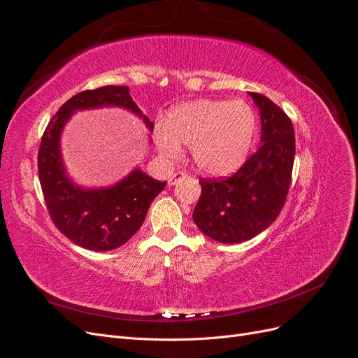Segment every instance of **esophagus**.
Listing matches in <instances>:
<instances>
[{
    "label": "esophagus",
    "instance_id": "1",
    "mask_svg": "<svg viewBox=\"0 0 358 358\" xmlns=\"http://www.w3.org/2000/svg\"><path fill=\"white\" fill-rule=\"evenodd\" d=\"M185 178H188L185 171H178V173H173V175H171V176H170V179H169V187L176 185V183H178L179 180L185 179Z\"/></svg>",
    "mask_w": 358,
    "mask_h": 358
}]
</instances>
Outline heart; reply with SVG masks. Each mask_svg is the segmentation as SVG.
Listing matches in <instances>:
<instances>
[{
  "instance_id": "heart-1",
  "label": "heart",
  "mask_w": 358,
  "mask_h": 358,
  "mask_svg": "<svg viewBox=\"0 0 358 358\" xmlns=\"http://www.w3.org/2000/svg\"><path fill=\"white\" fill-rule=\"evenodd\" d=\"M257 134V115L242 100H194L171 107L154 131L159 154L176 159L189 148L192 164L206 176L225 178L246 162Z\"/></svg>"
}]
</instances>
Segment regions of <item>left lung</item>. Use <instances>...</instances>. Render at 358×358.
Here are the masks:
<instances>
[{"label":"left lung","instance_id":"obj_1","mask_svg":"<svg viewBox=\"0 0 358 358\" xmlns=\"http://www.w3.org/2000/svg\"><path fill=\"white\" fill-rule=\"evenodd\" d=\"M262 119V146L221 180L200 179L201 196L192 213L199 230L221 243H241L264 231L282 210L296 155L289 117L267 96L249 92Z\"/></svg>","mask_w":358,"mask_h":358}]
</instances>
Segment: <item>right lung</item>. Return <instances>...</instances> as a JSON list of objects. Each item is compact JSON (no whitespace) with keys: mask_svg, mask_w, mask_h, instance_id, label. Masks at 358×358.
<instances>
[{"mask_svg":"<svg viewBox=\"0 0 358 358\" xmlns=\"http://www.w3.org/2000/svg\"><path fill=\"white\" fill-rule=\"evenodd\" d=\"M121 107L142 119L149 131L154 122L138 109L128 86H103L76 94L61 106L41 137L38 178L52 221L69 239L91 251H112L122 246L142 227L150 203L164 189L136 167L110 187L85 188L67 173L61 152L62 129L76 112Z\"/></svg>","mask_w":358,"mask_h":358,"instance_id":"1","label":"right lung"}]
</instances>
